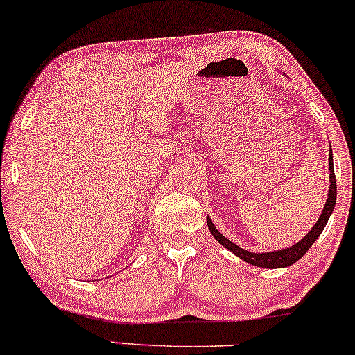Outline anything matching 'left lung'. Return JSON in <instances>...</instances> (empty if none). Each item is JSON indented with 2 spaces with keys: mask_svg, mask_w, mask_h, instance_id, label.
I'll use <instances>...</instances> for the list:
<instances>
[{
  "mask_svg": "<svg viewBox=\"0 0 355 355\" xmlns=\"http://www.w3.org/2000/svg\"><path fill=\"white\" fill-rule=\"evenodd\" d=\"M329 191H328V199H326V204L323 207V211H321L318 222L315 223L310 232H308L305 236H303L300 241L295 243L293 246L285 248V250H277V251H269V252H252V251H246L243 248H239L238 245H234L233 241H230L228 238H225L222 233L215 228V225L211 223L210 217H207V225H209L210 233L214 234V238L222 245L223 248H227L228 251H232L234 256H238L239 259H243L248 264L256 266V268H262V269H280V268H288V266L295 264L298 259H302L303 256L306 254V251L313 246V243L320 238L321 232H323L326 223L333 214L334 205H336V176H334V166H333V150L329 148Z\"/></svg>",
  "mask_w": 355,
  "mask_h": 355,
  "instance_id": "left-lung-1",
  "label": "left lung"
}]
</instances>
